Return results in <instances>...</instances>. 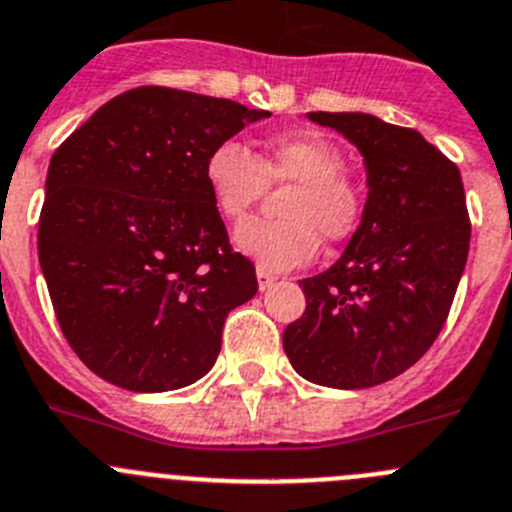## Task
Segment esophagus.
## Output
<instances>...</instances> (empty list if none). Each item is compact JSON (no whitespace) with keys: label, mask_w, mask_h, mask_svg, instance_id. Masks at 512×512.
I'll return each mask as SVG.
<instances>
[{"label":"esophagus","mask_w":512,"mask_h":512,"mask_svg":"<svg viewBox=\"0 0 512 512\" xmlns=\"http://www.w3.org/2000/svg\"><path fill=\"white\" fill-rule=\"evenodd\" d=\"M275 275H272L270 270H265V267H257V288L260 290H267L272 288V283H275Z\"/></svg>","instance_id":"obj_1"}]
</instances>
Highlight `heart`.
Instances as JSON below:
<instances>
[{
    "label": "heart",
    "instance_id": "obj_1",
    "mask_svg": "<svg viewBox=\"0 0 512 512\" xmlns=\"http://www.w3.org/2000/svg\"><path fill=\"white\" fill-rule=\"evenodd\" d=\"M204 181L217 212L240 222L270 184H293L283 199V219H252L234 229V247L265 270L305 265L321 237L343 242L356 232L364 197L346 179V156L318 136H283L255 156L240 141L212 148Z\"/></svg>",
    "mask_w": 512,
    "mask_h": 512
}]
</instances>
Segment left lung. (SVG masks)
<instances>
[{
	"label": "left lung",
	"instance_id": "1",
	"mask_svg": "<svg viewBox=\"0 0 512 512\" xmlns=\"http://www.w3.org/2000/svg\"><path fill=\"white\" fill-rule=\"evenodd\" d=\"M361 151V224L343 255L300 280L305 313L283 333L303 379L369 389L404 374L442 331L467 252L470 217L460 169L414 128L371 113H308Z\"/></svg>",
	"mask_w": 512,
	"mask_h": 512
}]
</instances>
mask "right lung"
<instances>
[{"label": "right lung", "instance_id": "right-lung-1", "mask_svg": "<svg viewBox=\"0 0 512 512\" xmlns=\"http://www.w3.org/2000/svg\"><path fill=\"white\" fill-rule=\"evenodd\" d=\"M143 85L52 154L37 250L57 323L100 379L156 394L202 379L229 310L257 293L204 181L212 148L267 118Z\"/></svg>", "mask_w": 512, "mask_h": 512}]
</instances>
